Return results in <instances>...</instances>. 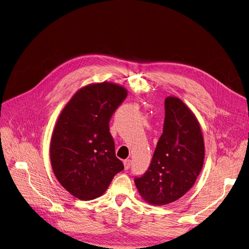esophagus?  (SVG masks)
Masks as SVG:
<instances>
[{
  "mask_svg": "<svg viewBox=\"0 0 249 249\" xmlns=\"http://www.w3.org/2000/svg\"><path fill=\"white\" fill-rule=\"evenodd\" d=\"M123 164H124L125 170H128L130 168V166H131V161L129 159H126V160L123 161Z\"/></svg>",
  "mask_w": 249,
  "mask_h": 249,
  "instance_id": "34e87169",
  "label": "esophagus"
}]
</instances>
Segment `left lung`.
Segmentation results:
<instances>
[{
	"label": "left lung",
	"mask_w": 249,
	"mask_h": 249,
	"mask_svg": "<svg viewBox=\"0 0 249 249\" xmlns=\"http://www.w3.org/2000/svg\"><path fill=\"white\" fill-rule=\"evenodd\" d=\"M203 159L205 142L196 115L179 98L168 96L163 134L148 171L135 178V185L150 205H168L195 185Z\"/></svg>",
	"instance_id": "8db88e82"
}]
</instances>
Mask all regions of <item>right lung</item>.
Returning <instances> with one entry per match:
<instances>
[{
	"instance_id": "right-lung-1",
	"label": "right lung",
	"mask_w": 249,
	"mask_h": 249,
	"mask_svg": "<svg viewBox=\"0 0 249 249\" xmlns=\"http://www.w3.org/2000/svg\"><path fill=\"white\" fill-rule=\"evenodd\" d=\"M127 94L116 83H91L78 89L60 112L51 140V164L59 184L78 199L102 196L124 169L109 120Z\"/></svg>"
}]
</instances>
